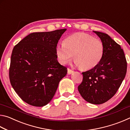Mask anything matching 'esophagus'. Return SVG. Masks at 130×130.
Listing matches in <instances>:
<instances>
[{"label":"esophagus","mask_w":130,"mask_h":130,"mask_svg":"<svg viewBox=\"0 0 130 130\" xmlns=\"http://www.w3.org/2000/svg\"><path fill=\"white\" fill-rule=\"evenodd\" d=\"M73 73V70L69 69V68H68V74H70L72 73Z\"/></svg>","instance_id":"34e87169"}]
</instances>
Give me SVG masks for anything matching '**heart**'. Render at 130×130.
<instances>
[{
    "instance_id": "b5f03b06",
    "label": "heart",
    "mask_w": 130,
    "mask_h": 130,
    "mask_svg": "<svg viewBox=\"0 0 130 130\" xmlns=\"http://www.w3.org/2000/svg\"><path fill=\"white\" fill-rule=\"evenodd\" d=\"M104 45L100 39L85 32H77L57 45L56 53L60 62L66 64L71 60L81 70L91 69L98 65L104 54Z\"/></svg>"
}]
</instances>
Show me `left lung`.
Masks as SVG:
<instances>
[{
	"label": "left lung",
	"mask_w": 130,
	"mask_h": 130,
	"mask_svg": "<svg viewBox=\"0 0 130 130\" xmlns=\"http://www.w3.org/2000/svg\"><path fill=\"white\" fill-rule=\"evenodd\" d=\"M93 32L103 42L104 54L98 65L83 72V81L78 90L87 102L101 104L111 99L118 91L126 76L127 63L120 45L107 34Z\"/></svg>",
	"instance_id": "obj_1"
}]
</instances>
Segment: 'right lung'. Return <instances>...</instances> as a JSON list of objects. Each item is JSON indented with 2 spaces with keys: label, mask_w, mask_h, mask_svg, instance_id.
Masks as SVG:
<instances>
[{
  "label": "right lung",
  "mask_w": 130,
  "mask_h": 130,
  "mask_svg": "<svg viewBox=\"0 0 130 130\" xmlns=\"http://www.w3.org/2000/svg\"><path fill=\"white\" fill-rule=\"evenodd\" d=\"M66 28L32 32L14 46L9 78L21 99L35 107L48 104L54 96L67 68L58 62L56 50Z\"/></svg>",
  "instance_id": "1"
}]
</instances>
